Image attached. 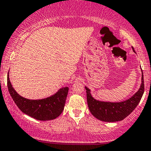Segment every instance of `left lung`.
Returning a JSON list of instances; mask_svg holds the SVG:
<instances>
[{"instance_id":"left-lung-1","label":"left lung","mask_w":151,"mask_h":151,"mask_svg":"<svg viewBox=\"0 0 151 151\" xmlns=\"http://www.w3.org/2000/svg\"><path fill=\"white\" fill-rule=\"evenodd\" d=\"M134 50V49L132 48ZM88 109L91 114L99 120L106 122H116L122 121L135 109L143 95L144 80L142 75V83L137 92L125 101L119 102H101L94 99L90 94V89L85 86Z\"/></svg>"}]
</instances>
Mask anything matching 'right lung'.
I'll return each mask as SVG.
<instances>
[{"mask_svg":"<svg viewBox=\"0 0 151 151\" xmlns=\"http://www.w3.org/2000/svg\"><path fill=\"white\" fill-rule=\"evenodd\" d=\"M7 85L11 97L19 110L30 117L40 121L53 120L61 114L64 110L69 90L68 86L64 87L51 97L33 100L19 95L11 84L9 75L7 76Z\"/></svg>","mask_w":151,"mask_h":151,"instance_id":"1","label":"right lung"}]
</instances>
